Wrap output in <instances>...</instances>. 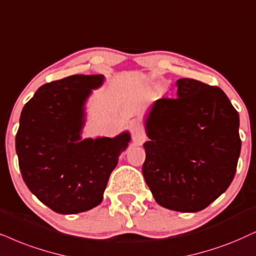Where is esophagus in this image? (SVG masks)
Masks as SVG:
<instances>
[{
  "label": "esophagus",
  "instance_id": "34e87169",
  "mask_svg": "<svg viewBox=\"0 0 256 256\" xmlns=\"http://www.w3.org/2000/svg\"><path fill=\"white\" fill-rule=\"evenodd\" d=\"M131 134H132V139L136 144H142L144 143L145 140V132L143 126L139 122H134L131 126Z\"/></svg>",
  "mask_w": 256,
  "mask_h": 256
}]
</instances>
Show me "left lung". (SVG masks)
<instances>
[{"label": "left lung", "mask_w": 256, "mask_h": 256, "mask_svg": "<svg viewBox=\"0 0 256 256\" xmlns=\"http://www.w3.org/2000/svg\"><path fill=\"white\" fill-rule=\"evenodd\" d=\"M176 99H158L145 119V182L158 204L182 212L206 208L230 186L240 119L218 87L177 80Z\"/></svg>", "instance_id": "8db88e82"}]
</instances>
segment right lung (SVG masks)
Listing matches in <instances>:
<instances>
[{
    "label": "right lung",
    "instance_id": "add662e5",
    "mask_svg": "<svg viewBox=\"0 0 256 256\" xmlns=\"http://www.w3.org/2000/svg\"><path fill=\"white\" fill-rule=\"evenodd\" d=\"M105 82L102 74L67 76L44 84L24 105L15 145L26 186L48 208L64 215L102 203L110 174L131 140L82 139L86 102Z\"/></svg>",
    "mask_w": 256,
    "mask_h": 256
}]
</instances>
